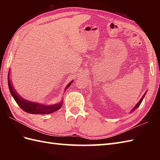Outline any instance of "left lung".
Returning <instances> with one entry per match:
<instances>
[{"label": "left lung", "instance_id": "left-lung-1", "mask_svg": "<svg viewBox=\"0 0 160 160\" xmlns=\"http://www.w3.org/2000/svg\"><path fill=\"white\" fill-rule=\"evenodd\" d=\"M145 94H146V93L143 95V96H142V98H141V99H140V101H139L136 104H135V106L133 107V108H132V109L131 110V111H133L134 110H135V109H136V108H138L139 107H140V104L142 103V100H143V99H144V96H145Z\"/></svg>", "mask_w": 160, "mask_h": 160}]
</instances>
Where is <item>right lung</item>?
I'll return each instance as SVG.
<instances>
[{"label":"right lung","instance_id":"1","mask_svg":"<svg viewBox=\"0 0 160 160\" xmlns=\"http://www.w3.org/2000/svg\"><path fill=\"white\" fill-rule=\"evenodd\" d=\"M9 71L8 73V87L10 91V93H11L12 97L13 99L15 100L16 103L18 104V106L22 108V109L28 112L29 113L31 114H37V115H46V114H49L53 113L58 110H59L60 107H62V100L59 102L58 103H56L55 104H52V105H46L43 104H40L38 102H33L29 101L28 100L24 99L20 95L16 92L12 84V82L11 80V78L9 77ZM73 81H71V82L67 84V87H65V91L68 87L72 84Z\"/></svg>","mask_w":160,"mask_h":160}]
</instances>
